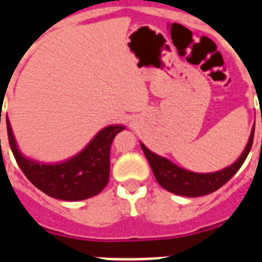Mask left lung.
I'll list each match as a JSON object with an SVG mask.
<instances>
[{"mask_svg": "<svg viewBox=\"0 0 262 262\" xmlns=\"http://www.w3.org/2000/svg\"><path fill=\"white\" fill-rule=\"evenodd\" d=\"M253 137H254V127H253L252 135L249 137L246 148L239 156V159L236 160L235 163H232L230 167L220 170V171L209 172V174H199V172L183 170V168L175 166L166 158H162V156L151 152L144 144H141V148H143V152L149 162L152 172L160 186L174 194L185 195V197H199V195L213 193L236 174V171L244 164L249 152H250Z\"/></svg>", "mask_w": 262, "mask_h": 262, "instance_id": "1", "label": "left lung"}]
</instances>
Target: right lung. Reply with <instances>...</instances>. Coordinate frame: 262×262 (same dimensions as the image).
I'll return each mask as SVG.
<instances>
[{"label":"right lung","instance_id":"right-lung-1","mask_svg":"<svg viewBox=\"0 0 262 262\" xmlns=\"http://www.w3.org/2000/svg\"><path fill=\"white\" fill-rule=\"evenodd\" d=\"M6 127L10 149L24 175L39 190L63 201L90 199L106 187L110 178L111 143L115 136L125 129L121 125L104 127L79 155L63 163L42 164L23 156L9 121H6Z\"/></svg>","mask_w":262,"mask_h":262}]
</instances>
